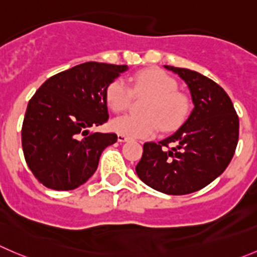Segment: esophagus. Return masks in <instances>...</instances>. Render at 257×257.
<instances>
[{
	"label": "esophagus",
	"mask_w": 257,
	"mask_h": 257,
	"mask_svg": "<svg viewBox=\"0 0 257 257\" xmlns=\"http://www.w3.org/2000/svg\"><path fill=\"white\" fill-rule=\"evenodd\" d=\"M117 140H118V143H124V141L128 140V138L124 135H119L118 134V136H117Z\"/></svg>",
	"instance_id": "34e87169"
}]
</instances>
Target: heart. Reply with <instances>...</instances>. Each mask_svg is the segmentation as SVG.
Masks as SVG:
<instances>
[{
	"mask_svg": "<svg viewBox=\"0 0 257 257\" xmlns=\"http://www.w3.org/2000/svg\"><path fill=\"white\" fill-rule=\"evenodd\" d=\"M133 90L123 79L117 78L109 83L106 90V102L114 112H122L130 107L133 92L135 96H148L141 104L143 114H123L112 121L114 133L134 139H148L159 128L174 130L187 116L189 102L177 90V83L163 70L144 69L130 78Z\"/></svg>",
	"mask_w": 257,
	"mask_h": 257,
	"instance_id": "heart-1",
	"label": "heart"
}]
</instances>
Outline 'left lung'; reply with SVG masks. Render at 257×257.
I'll return each mask as SVG.
<instances>
[{
	"label": "left lung",
	"instance_id": "1",
	"mask_svg": "<svg viewBox=\"0 0 257 257\" xmlns=\"http://www.w3.org/2000/svg\"><path fill=\"white\" fill-rule=\"evenodd\" d=\"M164 68L184 80L194 107L177 133L159 143L144 144L136 173L158 192L189 194L213 182L228 167L238 143V116L216 82L185 68Z\"/></svg>",
	"mask_w": 257,
	"mask_h": 257
}]
</instances>
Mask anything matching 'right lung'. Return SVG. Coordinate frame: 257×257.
I'll return each instance as SVG.
<instances>
[{
    "instance_id": "right-lung-1",
    "label": "right lung",
    "mask_w": 257,
    "mask_h": 257,
    "mask_svg": "<svg viewBox=\"0 0 257 257\" xmlns=\"http://www.w3.org/2000/svg\"><path fill=\"white\" fill-rule=\"evenodd\" d=\"M127 65L88 62L49 78L29 101L21 141L36 179L54 190L84 184L116 134L90 133L108 119L106 90Z\"/></svg>"
}]
</instances>
